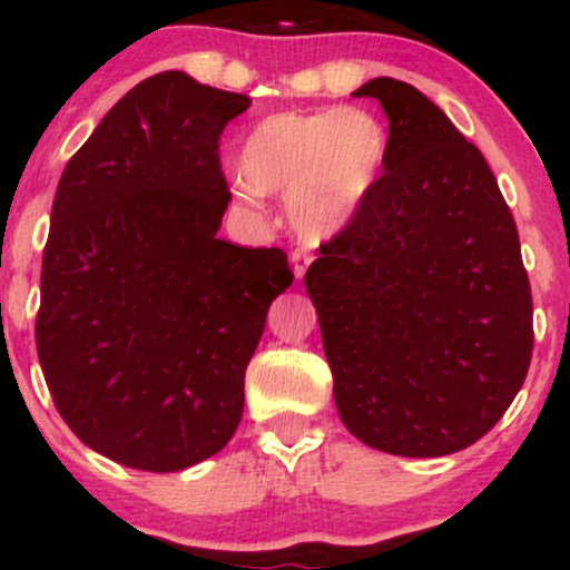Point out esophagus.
Masks as SVG:
<instances>
[{"mask_svg": "<svg viewBox=\"0 0 570 570\" xmlns=\"http://www.w3.org/2000/svg\"><path fill=\"white\" fill-rule=\"evenodd\" d=\"M313 263V254H307V252H292V267H294V276L297 278H303L305 276V271H307V265Z\"/></svg>", "mask_w": 570, "mask_h": 570, "instance_id": "34e87169", "label": "esophagus"}]
</instances>
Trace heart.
I'll use <instances>...</instances> for the list:
<instances>
[{
    "instance_id": "heart-1",
    "label": "heart",
    "mask_w": 570,
    "mask_h": 570,
    "mask_svg": "<svg viewBox=\"0 0 570 570\" xmlns=\"http://www.w3.org/2000/svg\"><path fill=\"white\" fill-rule=\"evenodd\" d=\"M389 155V134L362 107L276 112L257 122L240 147L235 198L263 206V195H286L294 233L307 244L348 225Z\"/></svg>"
}]
</instances>
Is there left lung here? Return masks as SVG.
I'll return each instance as SVG.
<instances>
[{"label": "left lung", "instance_id": "1", "mask_svg": "<svg viewBox=\"0 0 570 570\" xmlns=\"http://www.w3.org/2000/svg\"><path fill=\"white\" fill-rule=\"evenodd\" d=\"M353 96L381 101L389 155L305 273L335 404L370 448L450 455L501 421L531 367L520 235L488 160L421 90L375 77Z\"/></svg>", "mask_w": 570, "mask_h": 570}]
</instances>
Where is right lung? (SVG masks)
<instances>
[{"label":"right lung","instance_id":"right-lung-1","mask_svg":"<svg viewBox=\"0 0 570 570\" xmlns=\"http://www.w3.org/2000/svg\"><path fill=\"white\" fill-rule=\"evenodd\" d=\"M252 98L160 71L71 155L42 254L37 353L56 410L96 453L179 472L244 415L281 248L217 238L230 187L219 136Z\"/></svg>","mask_w":570,"mask_h":570}]
</instances>
